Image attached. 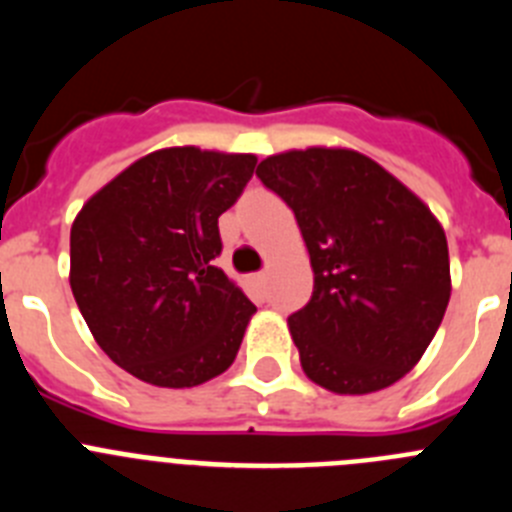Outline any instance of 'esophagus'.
<instances>
[{
	"label": "esophagus",
	"mask_w": 512,
	"mask_h": 512,
	"mask_svg": "<svg viewBox=\"0 0 512 512\" xmlns=\"http://www.w3.org/2000/svg\"><path fill=\"white\" fill-rule=\"evenodd\" d=\"M253 282L259 284V287H264V284H266V271H261V274H253Z\"/></svg>",
	"instance_id": "esophagus-1"
}]
</instances>
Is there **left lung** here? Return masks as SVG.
Here are the masks:
<instances>
[{
	"instance_id": "1",
	"label": "left lung",
	"mask_w": 512,
	"mask_h": 512,
	"mask_svg": "<svg viewBox=\"0 0 512 512\" xmlns=\"http://www.w3.org/2000/svg\"><path fill=\"white\" fill-rule=\"evenodd\" d=\"M256 176L292 207L310 253L312 297L287 320L307 377L336 395H369L405 377L451 297L436 215L351 148L277 153Z\"/></svg>"
}]
</instances>
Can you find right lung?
Segmentation results:
<instances>
[{"mask_svg":"<svg viewBox=\"0 0 512 512\" xmlns=\"http://www.w3.org/2000/svg\"><path fill=\"white\" fill-rule=\"evenodd\" d=\"M253 153L161 148L104 184L71 225L69 282L94 341L156 387H197L235 361L253 302L217 269V217Z\"/></svg>","mask_w":512,"mask_h":512,"instance_id":"obj_1","label":"right lung"}]
</instances>
